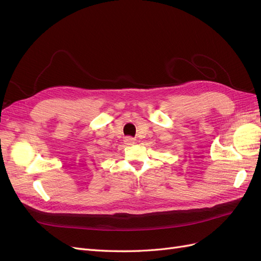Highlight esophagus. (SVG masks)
Returning <instances> with one entry per match:
<instances>
[{
    "label": "esophagus",
    "instance_id": "obj_1",
    "mask_svg": "<svg viewBox=\"0 0 261 261\" xmlns=\"http://www.w3.org/2000/svg\"><path fill=\"white\" fill-rule=\"evenodd\" d=\"M124 143H125L126 145H128V146H132V145H134V144H135V139H134V138H132V137H126V138L124 139Z\"/></svg>",
    "mask_w": 261,
    "mask_h": 261
}]
</instances>
